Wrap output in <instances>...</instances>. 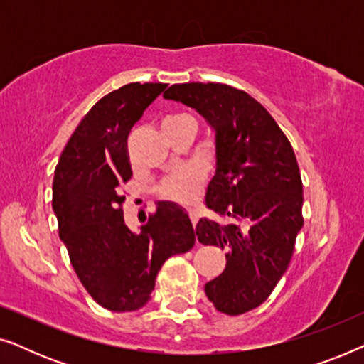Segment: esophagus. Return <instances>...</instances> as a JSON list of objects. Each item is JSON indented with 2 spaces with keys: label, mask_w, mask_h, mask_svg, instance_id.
<instances>
[{
  "label": "esophagus",
  "mask_w": 364,
  "mask_h": 364,
  "mask_svg": "<svg viewBox=\"0 0 364 364\" xmlns=\"http://www.w3.org/2000/svg\"><path fill=\"white\" fill-rule=\"evenodd\" d=\"M188 215H191V222H192V225H193V228H196V225H197V222H198V213H197L196 210H191V212H188Z\"/></svg>",
  "instance_id": "1"
}]
</instances>
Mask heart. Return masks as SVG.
<instances>
[{"mask_svg": "<svg viewBox=\"0 0 364 364\" xmlns=\"http://www.w3.org/2000/svg\"><path fill=\"white\" fill-rule=\"evenodd\" d=\"M192 119L187 114H171L162 121V127L172 126V124L187 121ZM198 188H200V176L192 168H181V171L173 172L172 176L164 178L159 192L164 198L176 202H191L197 197Z\"/></svg>", "mask_w": 364, "mask_h": 364, "instance_id": "b5f03b06", "label": "heart"}]
</instances>
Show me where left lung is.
Listing matches in <instances>:
<instances>
[{"label": "left lung", "mask_w": 364, "mask_h": 364, "mask_svg": "<svg viewBox=\"0 0 364 364\" xmlns=\"http://www.w3.org/2000/svg\"><path fill=\"white\" fill-rule=\"evenodd\" d=\"M164 97L196 109L215 131V176L205 193L220 223L200 218L198 242L220 247L227 265L205 283L218 311L242 315L270 296L303 227V183L293 147L250 94L220 82L173 84Z\"/></svg>", "instance_id": "obj_1"}]
</instances>
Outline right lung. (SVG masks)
Returning a JSON list of instances; mask_svg holds the SVG:
<instances>
[{
    "instance_id": "right-lung-1",
    "label": "right lung",
    "mask_w": 364,
    "mask_h": 364,
    "mask_svg": "<svg viewBox=\"0 0 364 364\" xmlns=\"http://www.w3.org/2000/svg\"><path fill=\"white\" fill-rule=\"evenodd\" d=\"M166 87L131 82L99 99L73 132L54 171L59 237L84 288L111 311L146 305L164 262L196 243L191 218L172 202H159L139 233L124 222L122 186L132 177L129 132Z\"/></svg>"
}]
</instances>
